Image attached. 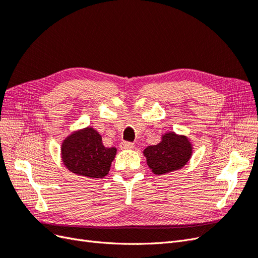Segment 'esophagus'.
<instances>
[{
	"label": "esophagus",
	"mask_w": 258,
	"mask_h": 258,
	"mask_svg": "<svg viewBox=\"0 0 258 258\" xmlns=\"http://www.w3.org/2000/svg\"><path fill=\"white\" fill-rule=\"evenodd\" d=\"M119 147L121 148V150H130V148L134 147V143L127 142V141H122V142L119 144Z\"/></svg>",
	"instance_id": "34e87169"
}]
</instances>
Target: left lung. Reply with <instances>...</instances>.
Masks as SVG:
<instances>
[{"label": "left lung", "mask_w": 258, "mask_h": 258, "mask_svg": "<svg viewBox=\"0 0 258 258\" xmlns=\"http://www.w3.org/2000/svg\"><path fill=\"white\" fill-rule=\"evenodd\" d=\"M144 155L148 167L160 175L185 166L191 156V145L186 137L171 132L163 136L157 145L146 147Z\"/></svg>", "instance_id": "1"}]
</instances>
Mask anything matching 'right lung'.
<instances>
[{"label": "right lung", "instance_id": "obj_1", "mask_svg": "<svg viewBox=\"0 0 258 258\" xmlns=\"http://www.w3.org/2000/svg\"><path fill=\"white\" fill-rule=\"evenodd\" d=\"M62 159L73 173L90 178L104 177L116 155L115 147H105L92 128L75 132L62 143Z\"/></svg>", "mask_w": 258, "mask_h": 258}]
</instances>
